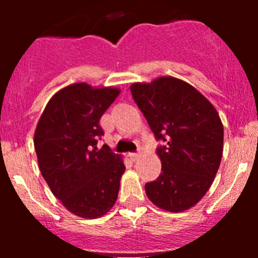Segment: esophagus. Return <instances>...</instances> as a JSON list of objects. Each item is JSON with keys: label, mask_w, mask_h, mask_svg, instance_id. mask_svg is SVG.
<instances>
[{"label": "esophagus", "mask_w": 258, "mask_h": 258, "mask_svg": "<svg viewBox=\"0 0 258 258\" xmlns=\"http://www.w3.org/2000/svg\"><path fill=\"white\" fill-rule=\"evenodd\" d=\"M127 156H129V159H131L132 161H137L140 159V154H129Z\"/></svg>", "instance_id": "1"}]
</instances>
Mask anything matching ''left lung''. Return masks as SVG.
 I'll return each mask as SVG.
<instances>
[{
  "instance_id": "obj_1",
  "label": "left lung",
  "mask_w": 258,
  "mask_h": 258,
  "mask_svg": "<svg viewBox=\"0 0 258 258\" xmlns=\"http://www.w3.org/2000/svg\"><path fill=\"white\" fill-rule=\"evenodd\" d=\"M131 92L157 140L160 175L146 183L155 206L166 212L187 211L203 199L220 168L223 125L217 109L183 80L161 76L134 83Z\"/></svg>"
}]
</instances>
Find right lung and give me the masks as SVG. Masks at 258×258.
<instances>
[{
	"label": "right lung",
	"instance_id": "obj_1",
	"mask_svg": "<svg viewBox=\"0 0 258 258\" xmlns=\"http://www.w3.org/2000/svg\"><path fill=\"white\" fill-rule=\"evenodd\" d=\"M120 89L71 84L50 98L35 131L38 168L54 197L72 214L99 218L117 199L125 172L121 155L97 147L99 120Z\"/></svg>",
	"mask_w": 258,
	"mask_h": 258
}]
</instances>
